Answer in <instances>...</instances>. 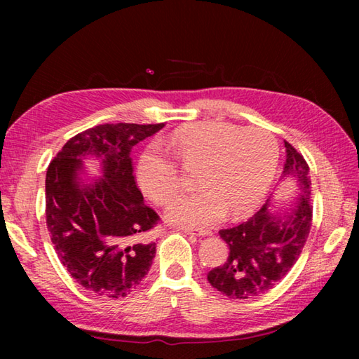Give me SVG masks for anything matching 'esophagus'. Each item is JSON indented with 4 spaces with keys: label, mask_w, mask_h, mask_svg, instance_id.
<instances>
[{
    "label": "esophagus",
    "mask_w": 359,
    "mask_h": 359,
    "mask_svg": "<svg viewBox=\"0 0 359 359\" xmlns=\"http://www.w3.org/2000/svg\"><path fill=\"white\" fill-rule=\"evenodd\" d=\"M185 234L188 236H194V238H208V236H212V231L208 229H193V228H182Z\"/></svg>",
    "instance_id": "esophagus-1"
}]
</instances>
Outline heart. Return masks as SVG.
<instances>
[{"mask_svg":"<svg viewBox=\"0 0 359 359\" xmlns=\"http://www.w3.org/2000/svg\"><path fill=\"white\" fill-rule=\"evenodd\" d=\"M168 145L184 165L201 163V188L175 194L165 210L169 223L184 228L212 226L228 210L233 215L250 212L271 187L278 163L271 133L226 121L184 126L169 137ZM136 180L145 196L165 203L179 188V166L160 144L151 142L137 158Z\"/></svg>","mask_w":359,"mask_h":359,"instance_id":"heart-1","label":"heart"}]
</instances>
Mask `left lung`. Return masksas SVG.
<instances>
[{
  "instance_id": "obj_1",
  "label": "left lung",
  "mask_w": 359,
  "mask_h": 359,
  "mask_svg": "<svg viewBox=\"0 0 359 359\" xmlns=\"http://www.w3.org/2000/svg\"><path fill=\"white\" fill-rule=\"evenodd\" d=\"M287 163L280 182L290 179L299 194L288 208L266 204L247 222L222 229L220 238L229 247L228 258L208 274L212 287L233 299L266 293L288 274L299 258L312 224L309 166L293 145L285 141Z\"/></svg>"
}]
</instances>
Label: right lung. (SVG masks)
Returning <instances> with one entry per match:
<instances>
[{
    "mask_svg": "<svg viewBox=\"0 0 359 359\" xmlns=\"http://www.w3.org/2000/svg\"><path fill=\"white\" fill-rule=\"evenodd\" d=\"M163 126H95L71 137L48 165L46 217L52 244L72 278L100 296L130 294L155 258V242L137 241L158 215L136 185L131 149ZM88 157L100 161V178L84 169Z\"/></svg>",
    "mask_w": 359,
    "mask_h": 359,
    "instance_id": "1",
    "label": "right lung"
}]
</instances>
